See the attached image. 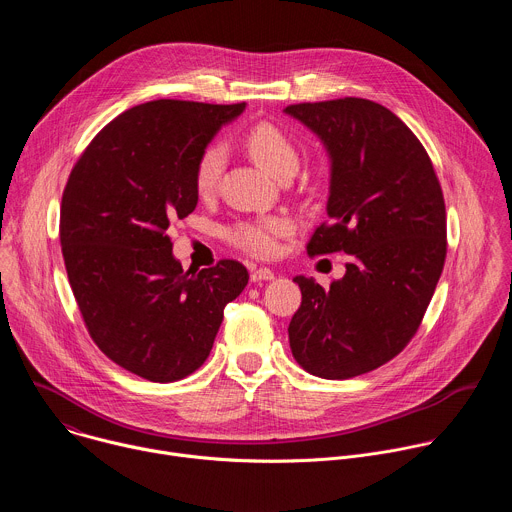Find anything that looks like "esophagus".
Returning a JSON list of instances; mask_svg holds the SVG:
<instances>
[{
    "label": "esophagus",
    "instance_id": "esophagus-1",
    "mask_svg": "<svg viewBox=\"0 0 512 512\" xmlns=\"http://www.w3.org/2000/svg\"><path fill=\"white\" fill-rule=\"evenodd\" d=\"M275 277V273L269 267H255L251 269V281H271Z\"/></svg>",
    "mask_w": 512,
    "mask_h": 512
}]
</instances>
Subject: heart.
<instances>
[{"label": "heart", "instance_id": "1", "mask_svg": "<svg viewBox=\"0 0 512 512\" xmlns=\"http://www.w3.org/2000/svg\"><path fill=\"white\" fill-rule=\"evenodd\" d=\"M243 148L273 176L283 178L294 174L300 164V152L289 133L271 121H259L251 125L243 135ZM225 168V150L221 145H206L194 164V188L200 196H210ZM296 233L294 218L275 212L239 218L227 227V239L241 251L253 257L277 255L281 241Z\"/></svg>", "mask_w": 512, "mask_h": 512}]
</instances>
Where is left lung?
<instances>
[{
  "mask_svg": "<svg viewBox=\"0 0 512 512\" xmlns=\"http://www.w3.org/2000/svg\"><path fill=\"white\" fill-rule=\"evenodd\" d=\"M285 113L318 133L332 158L330 223L314 231L308 255H350L330 289L294 277L302 304L287 328L291 354L316 377H358L395 358L421 326L448 253L442 184L415 133L375 101Z\"/></svg>",
  "mask_w": 512,
  "mask_h": 512,
  "instance_id": "1",
  "label": "left lung"
}]
</instances>
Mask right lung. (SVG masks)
<instances>
[{"label": "right lung", "mask_w": 512, "mask_h": 512, "mask_svg": "<svg viewBox=\"0 0 512 512\" xmlns=\"http://www.w3.org/2000/svg\"><path fill=\"white\" fill-rule=\"evenodd\" d=\"M243 109L131 107L93 137L64 186L60 245L79 312L99 350L141 379L174 383L200 369L249 281L235 259L186 273L168 235L196 208V158Z\"/></svg>", "instance_id": "1"}]
</instances>
